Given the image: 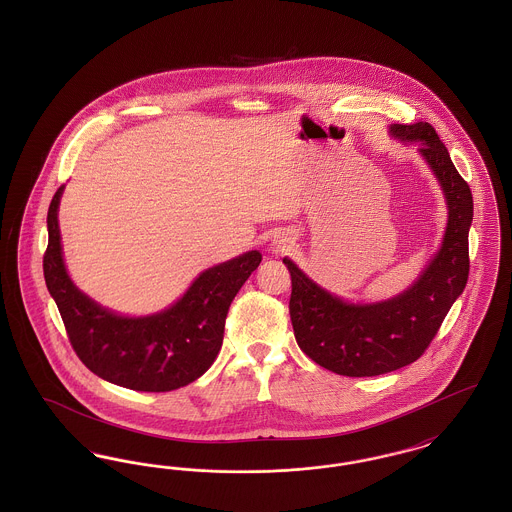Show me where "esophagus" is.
<instances>
[{"mask_svg":"<svg viewBox=\"0 0 512 512\" xmlns=\"http://www.w3.org/2000/svg\"><path fill=\"white\" fill-rule=\"evenodd\" d=\"M293 242H295V238L292 234H278V236H274L270 249H272V253H286V251H290Z\"/></svg>","mask_w":512,"mask_h":512,"instance_id":"esophagus-1","label":"esophagus"}]
</instances>
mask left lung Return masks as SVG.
I'll return each instance as SVG.
<instances>
[{"label": "left lung", "instance_id": "left-lung-1", "mask_svg": "<svg viewBox=\"0 0 512 512\" xmlns=\"http://www.w3.org/2000/svg\"><path fill=\"white\" fill-rule=\"evenodd\" d=\"M391 136L418 144L441 184L449 217L436 257L411 288L378 303H347L315 284L288 257L292 276L290 317L301 351L341 376H378L414 363L468 280V230L472 192L455 169L447 147L428 122L391 124Z\"/></svg>", "mask_w": 512, "mask_h": 512}]
</instances>
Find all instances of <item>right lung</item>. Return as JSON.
Returning <instances> with one entry per match:
<instances>
[{"instance_id":"add662e5","label":"right lung","mask_w":512,"mask_h":512,"mask_svg":"<svg viewBox=\"0 0 512 512\" xmlns=\"http://www.w3.org/2000/svg\"><path fill=\"white\" fill-rule=\"evenodd\" d=\"M61 186L48 211L44 278L78 359L99 378L136 391H172L192 384L219 355L230 303L261 253L207 268L174 305L149 317H121L80 292L67 274L57 222Z\"/></svg>"}]
</instances>
